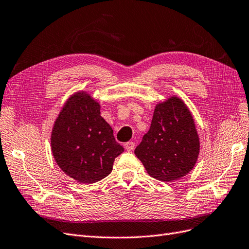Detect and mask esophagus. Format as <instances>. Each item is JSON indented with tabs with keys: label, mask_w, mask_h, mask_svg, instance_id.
Returning <instances> with one entry per match:
<instances>
[{
	"label": "esophagus",
	"mask_w": 249,
	"mask_h": 249,
	"mask_svg": "<svg viewBox=\"0 0 249 249\" xmlns=\"http://www.w3.org/2000/svg\"><path fill=\"white\" fill-rule=\"evenodd\" d=\"M124 147L126 151H129V152L133 151L134 147H135V142H133V141H129V142L124 143Z\"/></svg>",
	"instance_id": "obj_1"
}]
</instances>
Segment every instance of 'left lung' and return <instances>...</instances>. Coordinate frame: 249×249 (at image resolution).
Listing matches in <instances>:
<instances>
[{
    "label": "left lung",
    "instance_id": "left-lung-1",
    "mask_svg": "<svg viewBox=\"0 0 249 249\" xmlns=\"http://www.w3.org/2000/svg\"><path fill=\"white\" fill-rule=\"evenodd\" d=\"M199 136L192 113L181 98L156 105L150 130L135 155L151 177L171 182L186 176L197 162Z\"/></svg>",
    "mask_w": 249,
    "mask_h": 249
}]
</instances>
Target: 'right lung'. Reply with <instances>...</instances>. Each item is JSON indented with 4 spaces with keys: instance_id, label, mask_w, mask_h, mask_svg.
Returning <instances> with one entry per match:
<instances>
[{
    "instance_id": "right-lung-1",
    "label": "right lung",
    "mask_w": 249,
    "mask_h": 249,
    "mask_svg": "<svg viewBox=\"0 0 249 249\" xmlns=\"http://www.w3.org/2000/svg\"><path fill=\"white\" fill-rule=\"evenodd\" d=\"M51 150L57 165L80 183H94L112 172L124 149L100 116V105L87 92L69 97L53 125Z\"/></svg>"
}]
</instances>
